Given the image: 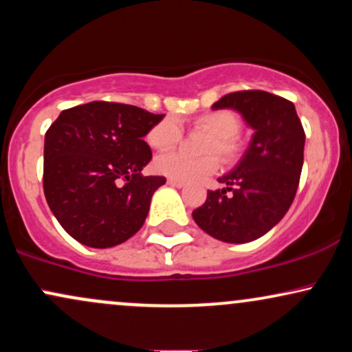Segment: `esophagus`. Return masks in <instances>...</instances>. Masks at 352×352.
<instances>
[{
    "instance_id": "esophagus-1",
    "label": "esophagus",
    "mask_w": 352,
    "mask_h": 352,
    "mask_svg": "<svg viewBox=\"0 0 352 352\" xmlns=\"http://www.w3.org/2000/svg\"><path fill=\"white\" fill-rule=\"evenodd\" d=\"M167 184L170 185V187H177V188H184L185 187V182H180V180H173V179H168Z\"/></svg>"
}]
</instances>
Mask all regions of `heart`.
Segmentation results:
<instances>
[{
    "instance_id": "heart-1",
    "label": "heart",
    "mask_w": 352,
    "mask_h": 352,
    "mask_svg": "<svg viewBox=\"0 0 352 352\" xmlns=\"http://www.w3.org/2000/svg\"><path fill=\"white\" fill-rule=\"evenodd\" d=\"M195 124L207 129L210 134L215 135V140L210 144V152H218L225 159H233L238 152L235 135L240 131V120L228 111H213L197 117ZM182 125L175 117H165L148 131L147 142L155 151H170L180 142ZM220 160L215 155L193 159L182 152H170L159 155L153 162V168L160 175L168 179L190 182L201 175H208L218 170Z\"/></svg>"
}]
</instances>
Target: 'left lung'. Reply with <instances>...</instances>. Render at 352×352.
<instances>
[{
  "label": "left lung",
  "instance_id": "obj_1",
  "mask_svg": "<svg viewBox=\"0 0 352 352\" xmlns=\"http://www.w3.org/2000/svg\"><path fill=\"white\" fill-rule=\"evenodd\" d=\"M212 109L236 111L253 135L232 172L218 177L225 187L208 192L192 217L217 240L248 243L268 233L292 207L305 159V131L294 104L265 91L232 92Z\"/></svg>",
  "mask_w": 352,
  "mask_h": 352
}]
</instances>
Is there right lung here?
Segmentation results:
<instances>
[{"instance_id":"1","label":"right lung","mask_w":352,"mask_h":352,"mask_svg":"<svg viewBox=\"0 0 352 352\" xmlns=\"http://www.w3.org/2000/svg\"><path fill=\"white\" fill-rule=\"evenodd\" d=\"M164 116L96 100L63 111L47 129L44 195L79 243L111 248L142 228L153 192L165 184L142 175L152 159L144 137Z\"/></svg>"}]
</instances>
